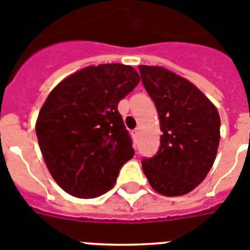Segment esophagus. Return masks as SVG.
<instances>
[{
	"instance_id": "34e87169",
	"label": "esophagus",
	"mask_w": 250,
	"mask_h": 250,
	"mask_svg": "<svg viewBox=\"0 0 250 250\" xmlns=\"http://www.w3.org/2000/svg\"><path fill=\"white\" fill-rule=\"evenodd\" d=\"M132 136H133V138H138V136H140V129H138V128H136V129L132 132Z\"/></svg>"
}]
</instances>
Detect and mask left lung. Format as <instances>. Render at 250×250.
I'll return each instance as SVG.
<instances>
[{"mask_svg":"<svg viewBox=\"0 0 250 250\" xmlns=\"http://www.w3.org/2000/svg\"><path fill=\"white\" fill-rule=\"evenodd\" d=\"M138 69L162 131L157 155L143 158V172L156 192L181 196L200 185L214 165L220 116L200 89L179 74L153 65Z\"/></svg>","mask_w":250,"mask_h":250,"instance_id":"1","label":"left lung"}]
</instances>
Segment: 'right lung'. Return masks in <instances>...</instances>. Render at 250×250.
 Instances as JSON below:
<instances>
[{
    "instance_id": "1",
    "label": "right lung",
    "mask_w": 250,
    "mask_h": 250,
    "mask_svg": "<svg viewBox=\"0 0 250 250\" xmlns=\"http://www.w3.org/2000/svg\"><path fill=\"white\" fill-rule=\"evenodd\" d=\"M138 83L131 65H89L47 95L35 128L47 170L65 192L93 199L114 186L134 155L118 103Z\"/></svg>"
}]
</instances>
